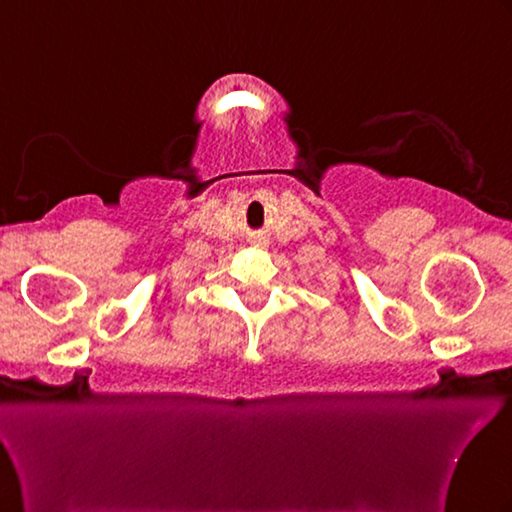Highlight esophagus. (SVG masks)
<instances>
[{
  "label": "esophagus",
  "mask_w": 512,
  "mask_h": 512,
  "mask_svg": "<svg viewBox=\"0 0 512 512\" xmlns=\"http://www.w3.org/2000/svg\"><path fill=\"white\" fill-rule=\"evenodd\" d=\"M252 245H254V247H260V249H263V247L267 245V241H265L263 236H254V238H252Z\"/></svg>",
  "instance_id": "esophagus-1"
}]
</instances>
